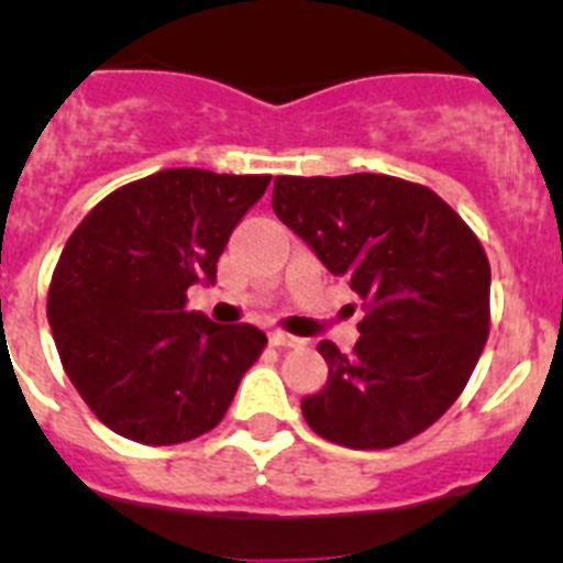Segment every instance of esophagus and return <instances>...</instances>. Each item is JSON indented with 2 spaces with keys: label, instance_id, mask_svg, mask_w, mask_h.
Instances as JSON below:
<instances>
[{
  "label": "esophagus",
  "instance_id": "1",
  "mask_svg": "<svg viewBox=\"0 0 563 563\" xmlns=\"http://www.w3.org/2000/svg\"><path fill=\"white\" fill-rule=\"evenodd\" d=\"M271 343L278 346V350H298V346H305V338H296L290 332H282V330H273L271 332Z\"/></svg>",
  "mask_w": 563,
  "mask_h": 563
}]
</instances>
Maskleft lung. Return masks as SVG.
<instances>
[{"instance_id": "obj_1", "label": "left lung", "mask_w": 563, "mask_h": 563, "mask_svg": "<svg viewBox=\"0 0 563 563\" xmlns=\"http://www.w3.org/2000/svg\"><path fill=\"white\" fill-rule=\"evenodd\" d=\"M273 211L363 301L355 350L318 343L327 386L301 400L318 437L402 445L454 406L490 332V265L476 233L420 183L389 174L276 177Z\"/></svg>"}]
</instances>
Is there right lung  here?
Listing matches in <instances>:
<instances>
[{"label": "right lung", "mask_w": 563, "mask_h": 563, "mask_svg": "<svg viewBox=\"0 0 563 563\" xmlns=\"http://www.w3.org/2000/svg\"><path fill=\"white\" fill-rule=\"evenodd\" d=\"M267 183L166 168L103 197L67 239L47 321L64 372L114 434L177 445L225 417L267 338L186 310V290L217 282L231 231Z\"/></svg>", "instance_id": "right-lung-1"}]
</instances>
